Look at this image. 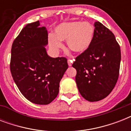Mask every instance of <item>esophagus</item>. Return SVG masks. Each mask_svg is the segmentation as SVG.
<instances>
[{"mask_svg": "<svg viewBox=\"0 0 131 131\" xmlns=\"http://www.w3.org/2000/svg\"><path fill=\"white\" fill-rule=\"evenodd\" d=\"M72 62H73V60H68V64H69V67H71V66L72 65Z\"/></svg>", "mask_w": 131, "mask_h": 131, "instance_id": "esophagus-1", "label": "esophagus"}]
</instances>
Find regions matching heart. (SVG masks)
Segmentation results:
<instances>
[{
	"label": "heart",
	"instance_id": "heart-1",
	"mask_svg": "<svg viewBox=\"0 0 131 131\" xmlns=\"http://www.w3.org/2000/svg\"><path fill=\"white\" fill-rule=\"evenodd\" d=\"M94 36V26L88 21L63 22L54 29V35L48 36L49 46L57 51L63 47L61 41H67L69 49L76 53H83L89 49Z\"/></svg>",
	"mask_w": 131,
	"mask_h": 131
}]
</instances>
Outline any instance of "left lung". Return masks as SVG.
Here are the masks:
<instances>
[{
  "instance_id": "left-lung-1",
  "label": "left lung",
  "mask_w": 131,
  "mask_h": 131,
  "mask_svg": "<svg viewBox=\"0 0 131 131\" xmlns=\"http://www.w3.org/2000/svg\"><path fill=\"white\" fill-rule=\"evenodd\" d=\"M120 60V45L113 32L95 21L92 45L72 64L77 71L75 82L81 95L90 102L107 96L118 81Z\"/></svg>"
}]
</instances>
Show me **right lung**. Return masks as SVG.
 I'll list each match as a JSON object with an SVG mask.
<instances>
[{"instance_id": "right-lung-1", "label": "right lung", "mask_w": 131, "mask_h": 131, "mask_svg": "<svg viewBox=\"0 0 131 131\" xmlns=\"http://www.w3.org/2000/svg\"><path fill=\"white\" fill-rule=\"evenodd\" d=\"M48 34L40 21L28 24L11 47L10 69L13 79L26 99L47 105L57 96L60 82L68 69L66 58H51L45 46Z\"/></svg>"}]
</instances>
